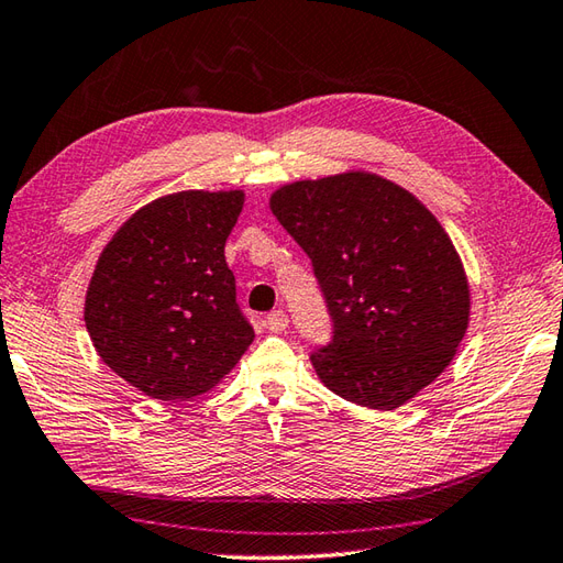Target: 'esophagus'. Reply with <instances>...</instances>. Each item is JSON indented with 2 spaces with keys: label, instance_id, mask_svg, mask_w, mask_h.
Returning <instances> with one entry per match:
<instances>
[{
  "label": "esophagus",
  "instance_id": "obj_1",
  "mask_svg": "<svg viewBox=\"0 0 563 563\" xmlns=\"http://www.w3.org/2000/svg\"><path fill=\"white\" fill-rule=\"evenodd\" d=\"M265 325H267L272 332H282V330H286V325H289V316H286V313L282 311V308H277V311L267 313Z\"/></svg>",
  "mask_w": 563,
  "mask_h": 563
}]
</instances>
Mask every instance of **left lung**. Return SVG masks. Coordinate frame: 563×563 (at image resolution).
Here are the masks:
<instances>
[{
  "label": "left lung",
  "mask_w": 563,
  "mask_h": 563,
  "mask_svg": "<svg viewBox=\"0 0 563 563\" xmlns=\"http://www.w3.org/2000/svg\"><path fill=\"white\" fill-rule=\"evenodd\" d=\"M313 265L332 335L311 352L332 394L394 410L452 362L468 323V286L450 235L412 194L350 172L272 197Z\"/></svg>",
  "instance_id": "left-lung-1"
}]
</instances>
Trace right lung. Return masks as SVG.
<instances>
[{"mask_svg":"<svg viewBox=\"0 0 563 563\" xmlns=\"http://www.w3.org/2000/svg\"><path fill=\"white\" fill-rule=\"evenodd\" d=\"M243 191H181L135 211L97 262L85 301L99 357L137 391H209L255 340L235 298L225 240Z\"/></svg>","mask_w":563,"mask_h":563,"instance_id":"right-lung-1","label":"right lung"}]
</instances>
